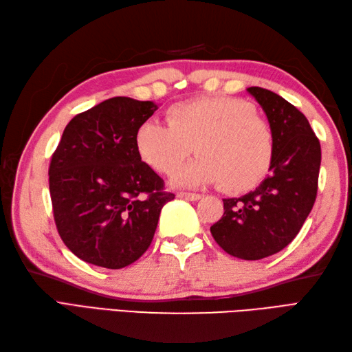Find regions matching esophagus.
<instances>
[{
    "label": "esophagus",
    "mask_w": 352,
    "mask_h": 352,
    "mask_svg": "<svg viewBox=\"0 0 352 352\" xmlns=\"http://www.w3.org/2000/svg\"><path fill=\"white\" fill-rule=\"evenodd\" d=\"M178 198H183V199H188V201H198L201 199L199 193H189V192H178Z\"/></svg>",
    "instance_id": "obj_1"
}]
</instances>
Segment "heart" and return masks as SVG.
Masks as SVG:
<instances>
[{
	"label": "heart",
	"instance_id": "heart-1",
	"mask_svg": "<svg viewBox=\"0 0 352 352\" xmlns=\"http://www.w3.org/2000/svg\"><path fill=\"white\" fill-rule=\"evenodd\" d=\"M142 160L170 175L188 159L174 182L180 186L219 183L226 192H239L257 183L271 163V126L252 104L236 98H203L182 102L168 111V125L145 121L136 131Z\"/></svg>",
	"mask_w": 352,
	"mask_h": 352
}]
</instances>
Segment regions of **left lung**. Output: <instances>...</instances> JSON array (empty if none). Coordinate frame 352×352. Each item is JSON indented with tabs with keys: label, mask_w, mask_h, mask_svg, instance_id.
I'll list each match as a JSON object with an SVG mask.
<instances>
[{
	"label": "left lung",
	"mask_w": 352,
	"mask_h": 352,
	"mask_svg": "<svg viewBox=\"0 0 352 352\" xmlns=\"http://www.w3.org/2000/svg\"><path fill=\"white\" fill-rule=\"evenodd\" d=\"M263 109L272 131L269 174L256 189L226 198L212 236L230 256L260 260L294 241L315 204L320 144L300 110L263 87L246 89Z\"/></svg>",
	"instance_id": "obj_1"
}]
</instances>
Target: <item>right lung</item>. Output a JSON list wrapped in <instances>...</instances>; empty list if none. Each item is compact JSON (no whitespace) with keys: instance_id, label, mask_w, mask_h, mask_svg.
Here are the masks:
<instances>
[{"instance_id":"obj_1","label":"right lung","mask_w":352,"mask_h":352,"mask_svg":"<svg viewBox=\"0 0 352 352\" xmlns=\"http://www.w3.org/2000/svg\"><path fill=\"white\" fill-rule=\"evenodd\" d=\"M159 109L115 96L74 116L51 157L50 193L65 245L86 263L121 269L144 254L174 193L142 162L136 131Z\"/></svg>"}]
</instances>
